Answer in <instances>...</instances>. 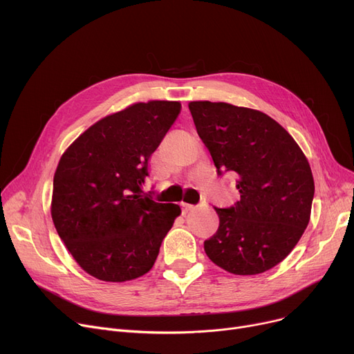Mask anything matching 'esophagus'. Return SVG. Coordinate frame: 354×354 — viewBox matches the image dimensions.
Here are the masks:
<instances>
[{"mask_svg":"<svg viewBox=\"0 0 354 354\" xmlns=\"http://www.w3.org/2000/svg\"><path fill=\"white\" fill-rule=\"evenodd\" d=\"M180 207H182V214H183V215L188 214L189 211H192V209L195 208L194 205H189V203H187V202H182Z\"/></svg>","mask_w":354,"mask_h":354,"instance_id":"34e87169","label":"esophagus"}]
</instances>
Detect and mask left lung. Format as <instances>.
<instances>
[{
	"instance_id": "obj_1",
	"label": "left lung",
	"mask_w": 354,
	"mask_h": 354,
	"mask_svg": "<svg viewBox=\"0 0 354 354\" xmlns=\"http://www.w3.org/2000/svg\"><path fill=\"white\" fill-rule=\"evenodd\" d=\"M189 110L218 175L232 174L241 195L232 207L215 208L219 227L203 250L236 275L275 267L308 225L314 179L307 158L263 111L212 102H191Z\"/></svg>"
}]
</instances>
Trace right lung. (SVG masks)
<instances>
[{
    "label": "right lung",
    "mask_w": 354,
    "mask_h": 354,
    "mask_svg": "<svg viewBox=\"0 0 354 354\" xmlns=\"http://www.w3.org/2000/svg\"><path fill=\"white\" fill-rule=\"evenodd\" d=\"M179 111V102L136 103L88 127L59 162L54 227L77 264L102 281H129L151 270L180 214L176 203L142 191L149 159Z\"/></svg>",
    "instance_id": "1"
}]
</instances>
